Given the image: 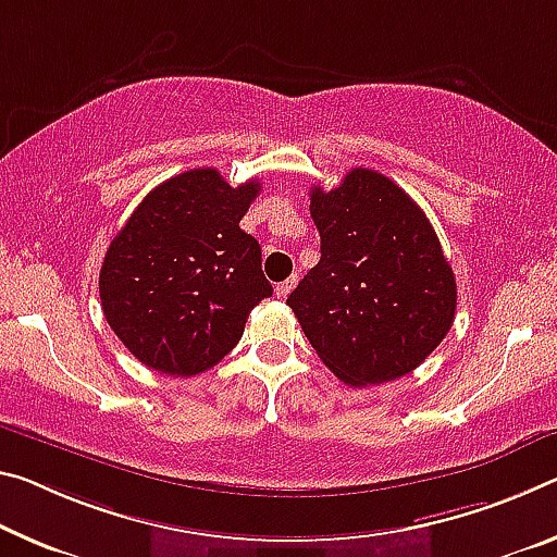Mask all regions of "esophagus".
<instances>
[{"label": "esophagus", "instance_id": "34e87169", "mask_svg": "<svg viewBox=\"0 0 557 557\" xmlns=\"http://www.w3.org/2000/svg\"><path fill=\"white\" fill-rule=\"evenodd\" d=\"M295 285H297V275H289L285 282H280V285L275 287V293H277V297L280 299H285L289 293H293L295 289Z\"/></svg>", "mask_w": 557, "mask_h": 557}]
</instances>
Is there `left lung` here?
<instances>
[{"label":"left lung","instance_id":"1","mask_svg":"<svg viewBox=\"0 0 557 557\" xmlns=\"http://www.w3.org/2000/svg\"><path fill=\"white\" fill-rule=\"evenodd\" d=\"M310 193L322 258L287 297L305 337L349 386L413 372L456 314V277L429 218L369 168Z\"/></svg>","mask_w":557,"mask_h":557}]
</instances>
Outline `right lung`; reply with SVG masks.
Listing matches in <instances>:
<instances>
[{"label": "right lung", "instance_id": "1", "mask_svg": "<svg viewBox=\"0 0 557 557\" xmlns=\"http://www.w3.org/2000/svg\"><path fill=\"white\" fill-rule=\"evenodd\" d=\"M260 183L233 188L215 168L168 178L113 237L99 275L106 322L140 364L171 376L215 367L272 285L240 220Z\"/></svg>", "mask_w": 557, "mask_h": 557}]
</instances>
